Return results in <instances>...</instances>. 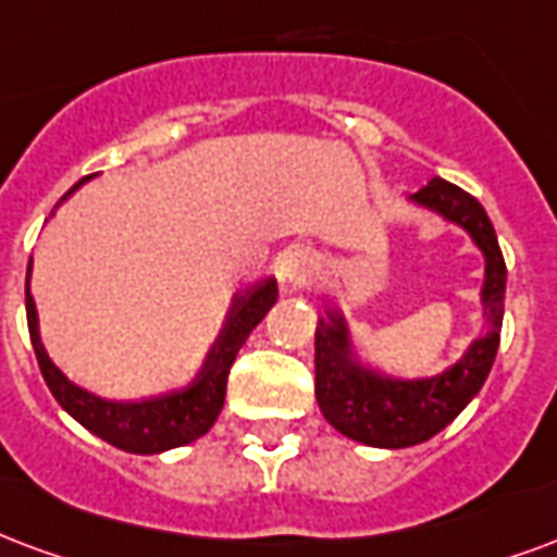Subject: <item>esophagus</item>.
<instances>
[{
  "mask_svg": "<svg viewBox=\"0 0 557 557\" xmlns=\"http://www.w3.org/2000/svg\"><path fill=\"white\" fill-rule=\"evenodd\" d=\"M315 271V257L304 247H289L277 262V274L286 286H304Z\"/></svg>",
  "mask_w": 557,
  "mask_h": 557,
  "instance_id": "esophagus-1",
  "label": "esophagus"
}]
</instances>
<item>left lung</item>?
Listing matches in <instances>:
<instances>
[{"instance_id":"8db88e82","label":"left lung","mask_w":557,"mask_h":557,"mask_svg":"<svg viewBox=\"0 0 557 557\" xmlns=\"http://www.w3.org/2000/svg\"><path fill=\"white\" fill-rule=\"evenodd\" d=\"M407 203L463 230L481 250L484 280L478 300L484 333L469 342L467 351L443 372L407 377L383 369L357 348L351 321L339 304L324 307L315 327V401L321 416L342 436L374 448L419 446L455 422V416L487 381L505 315L508 268L484 206L440 176L422 185L416 195H407Z\"/></svg>"}]
</instances>
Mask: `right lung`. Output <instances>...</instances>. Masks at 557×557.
I'll list each match as a JSON object with an SVG mask.
<instances>
[{
	"mask_svg": "<svg viewBox=\"0 0 557 557\" xmlns=\"http://www.w3.org/2000/svg\"><path fill=\"white\" fill-rule=\"evenodd\" d=\"M85 183L88 180L73 185L67 195L61 197V203ZM28 280H32V259L26 268L28 336H32V348H35L37 366H40L49 393L55 395V401L82 428H88L90 434H97L129 455H159L168 448L188 446L215 425L218 413L224 407L226 377H230L238 348L245 345L259 321L265 319V312L277 304V280L265 277L250 283L247 289L236 292L230 298L224 324H221L212 348L206 351L200 372L191 381L180 389H168V393L150 395V398L109 401V398L82 389L79 383L70 381L67 374L52 362L49 351L44 348V339H40V319H37Z\"/></svg>",
	"mask_w": 557,
	"mask_h": 557,
	"instance_id": "obj_1",
	"label": "right lung"
}]
</instances>
